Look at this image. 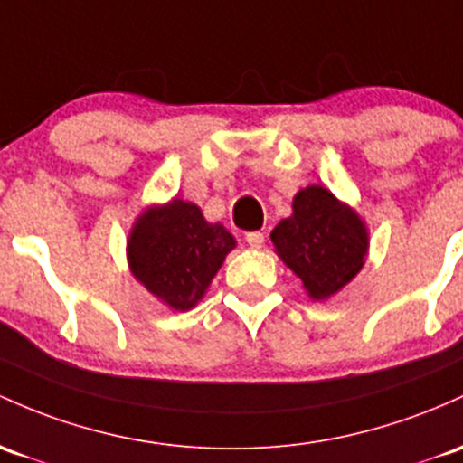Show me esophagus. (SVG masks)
<instances>
[{
    "label": "esophagus",
    "instance_id": "1",
    "mask_svg": "<svg viewBox=\"0 0 463 463\" xmlns=\"http://www.w3.org/2000/svg\"><path fill=\"white\" fill-rule=\"evenodd\" d=\"M263 240H266V237H263V232H259V231H252L246 235V241L250 248H261Z\"/></svg>",
    "mask_w": 463,
    "mask_h": 463
}]
</instances>
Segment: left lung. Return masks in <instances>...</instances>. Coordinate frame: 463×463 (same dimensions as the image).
Listing matches in <instances>:
<instances>
[{
  "label": "left lung",
  "instance_id": "8db88e82",
  "mask_svg": "<svg viewBox=\"0 0 463 463\" xmlns=\"http://www.w3.org/2000/svg\"><path fill=\"white\" fill-rule=\"evenodd\" d=\"M270 240L314 301L347 286L363 270L369 250V232L358 213L321 184L294 195L292 215L274 226Z\"/></svg>",
  "mask_w": 463,
  "mask_h": 463
}]
</instances>
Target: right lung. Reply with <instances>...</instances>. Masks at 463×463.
Masks as SVG:
<instances>
[{
	"label": "right lung",
	"instance_id": "obj_1",
	"mask_svg": "<svg viewBox=\"0 0 463 463\" xmlns=\"http://www.w3.org/2000/svg\"><path fill=\"white\" fill-rule=\"evenodd\" d=\"M237 246L222 223H208L200 206L171 200L136 220L127 240L129 270L171 309L202 301L223 259Z\"/></svg>",
	"mask_w": 463,
	"mask_h": 463
}]
</instances>
